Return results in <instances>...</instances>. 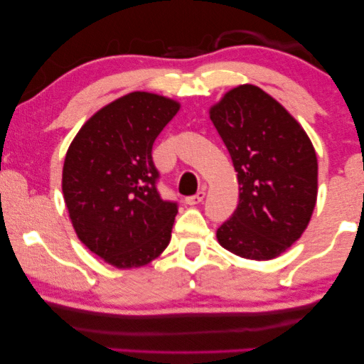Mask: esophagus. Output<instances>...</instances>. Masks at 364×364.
<instances>
[{"mask_svg":"<svg viewBox=\"0 0 364 364\" xmlns=\"http://www.w3.org/2000/svg\"><path fill=\"white\" fill-rule=\"evenodd\" d=\"M203 198H205V192L203 191H198L196 196H191L186 198V203L187 205H198V203L203 202Z\"/></svg>","mask_w":364,"mask_h":364,"instance_id":"esophagus-1","label":"esophagus"}]
</instances>
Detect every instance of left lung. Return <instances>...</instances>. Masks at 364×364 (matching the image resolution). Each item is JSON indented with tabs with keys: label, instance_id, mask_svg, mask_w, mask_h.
<instances>
[{
	"label": "left lung",
	"instance_id": "obj_1",
	"mask_svg": "<svg viewBox=\"0 0 364 364\" xmlns=\"http://www.w3.org/2000/svg\"><path fill=\"white\" fill-rule=\"evenodd\" d=\"M208 116L238 181V205L217 230L218 243L247 260L280 257L306 230L316 205L318 161L310 137L253 84L227 91Z\"/></svg>",
	"mask_w": 364,
	"mask_h": 364
}]
</instances>
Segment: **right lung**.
I'll return each instance as SVG.
<instances>
[{"instance_id": "add662e5", "label": "right lung", "mask_w": 364, "mask_h": 364, "mask_svg": "<svg viewBox=\"0 0 364 364\" xmlns=\"http://www.w3.org/2000/svg\"><path fill=\"white\" fill-rule=\"evenodd\" d=\"M181 109L176 99L134 91L94 112L63 166V196L79 240L109 265H147L171 242L177 205L156 188L152 144Z\"/></svg>"}]
</instances>
